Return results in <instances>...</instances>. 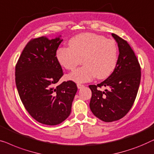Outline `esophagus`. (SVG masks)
Returning a JSON list of instances; mask_svg holds the SVG:
<instances>
[{"mask_svg":"<svg viewBox=\"0 0 154 154\" xmlns=\"http://www.w3.org/2000/svg\"><path fill=\"white\" fill-rule=\"evenodd\" d=\"M77 88H82V87H84L83 84H77Z\"/></svg>","mask_w":154,"mask_h":154,"instance_id":"esophagus-1","label":"esophagus"}]
</instances>
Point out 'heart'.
<instances>
[{
    "instance_id": "heart-1",
    "label": "heart",
    "mask_w": 154,
    "mask_h": 154,
    "mask_svg": "<svg viewBox=\"0 0 154 154\" xmlns=\"http://www.w3.org/2000/svg\"><path fill=\"white\" fill-rule=\"evenodd\" d=\"M70 47H60L56 56L65 68L72 70L82 63L84 65L68 75L78 83L92 80L95 77L105 79L109 77L116 66L118 47L114 40L96 33L78 35L69 42Z\"/></svg>"
}]
</instances>
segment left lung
Instances as JSON below:
<instances>
[{
  "label": "left lung",
  "instance_id": "1",
  "mask_svg": "<svg viewBox=\"0 0 154 154\" xmlns=\"http://www.w3.org/2000/svg\"><path fill=\"white\" fill-rule=\"evenodd\" d=\"M112 35L118 43L119 55L115 69L105 81L89 85L92 96L90 109L105 122L121 119L133 107L141 79V68L134 51L126 40L117 35ZM108 88L101 92L99 88Z\"/></svg>",
  "mask_w": 154,
  "mask_h": 154
}]
</instances>
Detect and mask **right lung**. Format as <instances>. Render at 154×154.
Masks as SVG:
<instances>
[{
    "mask_svg": "<svg viewBox=\"0 0 154 154\" xmlns=\"http://www.w3.org/2000/svg\"><path fill=\"white\" fill-rule=\"evenodd\" d=\"M61 42L60 38L31 39L15 66V82L23 106L35 120L45 125H58L68 117L77 91L71 80L57 85L63 75L56 57Z\"/></svg>",
    "mask_w": 154,
    "mask_h": 154,
    "instance_id": "add662e5",
    "label": "right lung"
}]
</instances>
